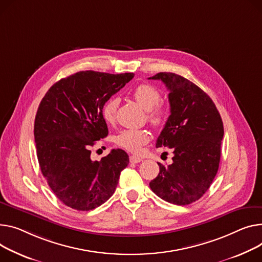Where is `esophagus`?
Segmentation results:
<instances>
[{
  "instance_id": "34e87169",
  "label": "esophagus",
  "mask_w": 262,
  "mask_h": 262,
  "mask_svg": "<svg viewBox=\"0 0 262 262\" xmlns=\"http://www.w3.org/2000/svg\"><path fill=\"white\" fill-rule=\"evenodd\" d=\"M141 161H142V159L139 158V157H137V156H130L129 157V162L130 163H139Z\"/></svg>"
}]
</instances>
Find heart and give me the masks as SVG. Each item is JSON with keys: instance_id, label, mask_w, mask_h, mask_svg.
<instances>
[{"instance_id": "b5f03b06", "label": "heart", "mask_w": 262, "mask_h": 262, "mask_svg": "<svg viewBox=\"0 0 262 262\" xmlns=\"http://www.w3.org/2000/svg\"><path fill=\"white\" fill-rule=\"evenodd\" d=\"M134 99L140 105L148 111L147 118L155 126L161 125L166 119V108L159 103L161 93L155 86L143 83L138 85L133 92ZM119 99L113 97L108 99L102 107V116L106 122H114L119 106ZM150 135L146 129H125L122 130L117 137L116 142L119 146L123 147L132 152H139L142 146L147 144Z\"/></svg>"}]
</instances>
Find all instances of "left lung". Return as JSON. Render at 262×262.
Instances as JSON below:
<instances>
[{"mask_svg":"<svg viewBox=\"0 0 262 262\" xmlns=\"http://www.w3.org/2000/svg\"><path fill=\"white\" fill-rule=\"evenodd\" d=\"M167 90L170 115L157 139L156 147L172 148L170 165L158 163L160 171L149 187L161 199L186 205L200 199L218 171L223 123L213 100L187 79L159 73Z\"/></svg>","mask_w":262,"mask_h":262,"instance_id":"1","label":"left lung"}]
</instances>
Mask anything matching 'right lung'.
I'll list each match as a JSON object with an SVG mask.
<instances>
[{
  "label": "right lung",
  "instance_id": "obj_1",
  "mask_svg": "<svg viewBox=\"0 0 262 262\" xmlns=\"http://www.w3.org/2000/svg\"><path fill=\"white\" fill-rule=\"evenodd\" d=\"M134 74L79 72L52 85L34 120V141L44 178L65 205L91 211L108 200L128 162L123 149H113L100 161L91 147L108 135L102 107Z\"/></svg>",
  "mask_w": 262,
  "mask_h": 262
}]
</instances>
